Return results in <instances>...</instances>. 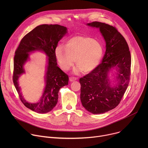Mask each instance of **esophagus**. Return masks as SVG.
Returning a JSON list of instances; mask_svg holds the SVG:
<instances>
[{
	"label": "esophagus",
	"mask_w": 148,
	"mask_h": 148,
	"mask_svg": "<svg viewBox=\"0 0 148 148\" xmlns=\"http://www.w3.org/2000/svg\"><path fill=\"white\" fill-rule=\"evenodd\" d=\"M69 79H70V81H74L77 80V78L76 77H70V78H69Z\"/></svg>",
	"instance_id": "esophagus-1"
}]
</instances>
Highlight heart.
<instances>
[{
	"instance_id": "obj_1",
	"label": "heart",
	"mask_w": 148,
	"mask_h": 148,
	"mask_svg": "<svg viewBox=\"0 0 148 148\" xmlns=\"http://www.w3.org/2000/svg\"><path fill=\"white\" fill-rule=\"evenodd\" d=\"M102 54L103 47L98 41L91 37L79 36L70 38L66 46L60 44L55 49L60 67L68 70L75 61L77 67L74 71L76 73L80 71L86 73L93 70L99 64Z\"/></svg>"
}]
</instances>
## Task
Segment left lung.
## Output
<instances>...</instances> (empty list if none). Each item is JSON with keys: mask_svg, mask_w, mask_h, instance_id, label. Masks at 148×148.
Segmentation results:
<instances>
[{"mask_svg": "<svg viewBox=\"0 0 148 148\" xmlns=\"http://www.w3.org/2000/svg\"><path fill=\"white\" fill-rule=\"evenodd\" d=\"M87 25L99 29L106 43V51L101 64L79 79L80 98L88 111L99 114L115 108L120 103L130 79L131 57L127 42L115 27L99 22ZM112 68L117 71V83L114 85L108 76Z\"/></svg>", "mask_w": 148, "mask_h": 148, "instance_id": "obj_1", "label": "left lung"}]
</instances>
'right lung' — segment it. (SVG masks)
Masks as SVG:
<instances>
[{
	"label": "right lung",
	"instance_id": "right-lung-1",
	"mask_svg": "<svg viewBox=\"0 0 148 148\" xmlns=\"http://www.w3.org/2000/svg\"><path fill=\"white\" fill-rule=\"evenodd\" d=\"M67 33L66 27L58 25H41L37 26L20 41L15 51L13 81L20 99L27 108L40 114L51 111L58 102L59 90L68 85L69 76L58 66L55 49L58 41ZM35 51L44 52L48 57L45 75L46 86L40 99L36 103L26 101L20 92L18 79L24 73L23 66L29 54Z\"/></svg>",
	"mask_w": 148,
	"mask_h": 148
}]
</instances>
